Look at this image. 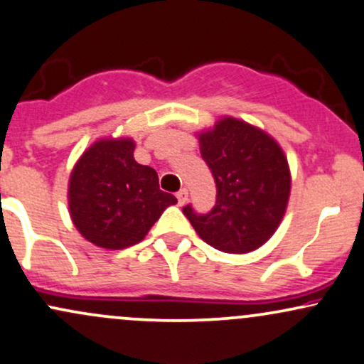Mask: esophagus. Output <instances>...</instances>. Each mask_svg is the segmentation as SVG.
I'll return each instance as SVG.
<instances>
[{
	"label": "esophagus",
	"mask_w": 364,
	"mask_h": 364,
	"mask_svg": "<svg viewBox=\"0 0 364 364\" xmlns=\"http://www.w3.org/2000/svg\"><path fill=\"white\" fill-rule=\"evenodd\" d=\"M176 198H178V203L179 205H185L186 200H188V190L186 188H181V190L176 193Z\"/></svg>",
	"instance_id": "1"
}]
</instances>
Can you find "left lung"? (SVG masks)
Segmentation results:
<instances>
[{
    "instance_id": "8db88e82",
    "label": "left lung",
    "mask_w": 364,
    "mask_h": 364,
    "mask_svg": "<svg viewBox=\"0 0 364 364\" xmlns=\"http://www.w3.org/2000/svg\"><path fill=\"white\" fill-rule=\"evenodd\" d=\"M200 154L214 176L215 205L183 207L198 236L225 253H248L274 235L291 191L287 159L265 132L224 118L200 135Z\"/></svg>"
}]
</instances>
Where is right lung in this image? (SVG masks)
Wrapping results in <instances>:
<instances>
[{"label": "right lung", "mask_w": 364, "mask_h": 364, "mask_svg": "<svg viewBox=\"0 0 364 364\" xmlns=\"http://www.w3.org/2000/svg\"><path fill=\"white\" fill-rule=\"evenodd\" d=\"M133 140H99L70 178V214L80 235L107 250L144 240L176 196L159 188L156 169L133 159Z\"/></svg>", "instance_id": "obj_1"}]
</instances>
